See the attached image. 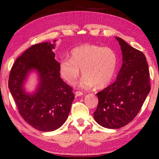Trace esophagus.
I'll return each instance as SVG.
<instances>
[{
    "instance_id": "34e87169",
    "label": "esophagus",
    "mask_w": 159,
    "mask_h": 159,
    "mask_svg": "<svg viewBox=\"0 0 159 159\" xmlns=\"http://www.w3.org/2000/svg\"><path fill=\"white\" fill-rule=\"evenodd\" d=\"M75 94H76V95L77 97H79V96H81L83 95V93L82 92H80V91H76V93H75Z\"/></svg>"
}]
</instances>
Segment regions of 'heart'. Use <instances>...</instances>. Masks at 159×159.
Listing matches in <instances>:
<instances>
[{
  "label": "heart",
  "mask_w": 159,
  "mask_h": 159,
  "mask_svg": "<svg viewBox=\"0 0 159 159\" xmlns=\"http://www.w3.org/2000/svg\"><path fill=\"white\" fill-rule=\"evenodd\" d=\"M118 66L116 53L109 48L84 45L71 51V59L64 58L59 64L62 79L74 85L81 70L83 77L80 85L85 89L104 88L114 79Z\"/></svg>",
  "instance_id": "obj_1"
}]
</instances>
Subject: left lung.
Returning <instances> with one entry per match:
<instances>
[{"label": "left lung", "mask_w": 159, "mask_h": 159, "mask_svg": "<svg viewBox=\"0 0 159 159\" xmlns=\"http://www.w3.org/2000/svg\"><path fill=\"white\" fill-rule=\"evenodd\" d=\"M116 39L121 48L122 66L116 81L97 93L98 104L94 112L98 124L111 129L120 128L131 122L151 89L145 55L120 38Z\"/></svg>", "instance_id": "obj_1"}]
</instances>
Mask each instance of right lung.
Here are the masks:
<instances>
[{
  "instance_id": "add662e5",
  "label": "right lung",
  "mask_w": 159,
  "mask_h": 159,
  "mask_svg": "<svg viewBox=\"0 0 159 159\" xmlns=\"http://www.w3.org/2000/svg\"><path fill=\"white\" fill-rule=\"evenodd\" d=\"M55 42V41H54ZM55 44H35L17 57L10 70L8 87L21 116L32 127L50 132L62 125L74 99L73 88L60 78L52 50ZM36 70L40 83L36 92L26 93L23 83L29 71Z\"/></svg>"
}]
</instances>
